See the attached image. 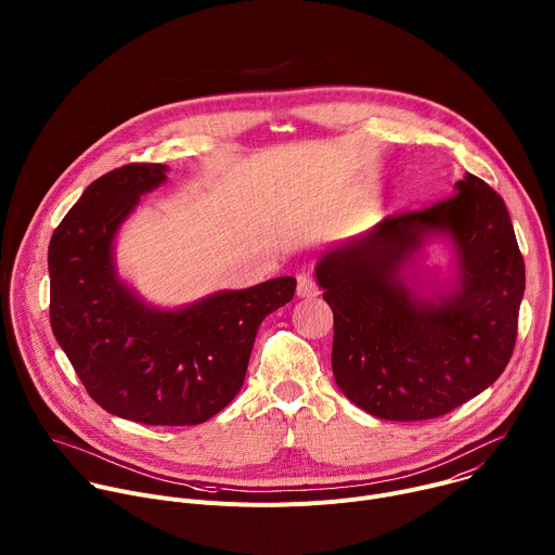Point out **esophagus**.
<instances>
[{"label": "esophagus", "instance_id": "34e87169", "mask_svg": "<svg viewBox=\"0 0 555 555\" xmlns=\"http://www.w3.org/2000/svg\"><path fill=\"white\" fill-rule=\"evenodd\" d=\"M319 294H321L319 285H315L313 279L298 276V285H296V296L298 298H313V296H319Z\"/></svg>", "mask_w": 555, "mask_h": 555}]
</instances>
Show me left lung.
Segmentation results:
<instances>
[{
    "label": "left lung",
    "mask_w": 555,
    "mask_h": 555,
    "mask_svg": "<svg viewBox=\"0 0 555 555\" xmlns=\"http://www.w3.org/2000/svg\"><path fill=\"white\" fill-rule=\"evenodd\" d=\"M430 245L449 250L423 266ZM334 311L332 369L373 417L422 422L477 398L505 371L525 263L503 197L465 173L454 195L386 217L315 263Z\"/></svg>",
    "instance_id": "left-lung-1"
}]
</instances>
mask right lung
Wrapping results in <instances>:
<instances>
[{"label":"right lung","instance_id":"right-lung-1","mask_svg":"<svg viewBox=\"0 0 555 555\" xmlns=\"http://www.w3.org/2000/svg\"><path fill=\"white\" fill-rule=\"evenodd\" d=\"M167 165H127L94 180L48 248L52 334L107 413L146 426H195L242 390L261 321L296 279L219 289L189 305L146 302L120 276L116 242Z\"/></svg>","mask_w":555,"mask_h":555}]
</instances>
